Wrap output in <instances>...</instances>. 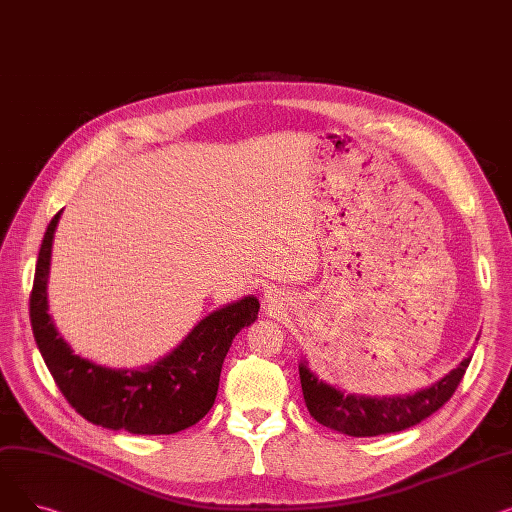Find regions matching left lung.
<instances>
[{
  "instance_id": "8db88e82",
  "label": "left lung",
  "mask_w": 512,
  "mask_h": 512,
  "mask_svg": "<svg viewBox=\"0 0 512 512\" xmlns=\"http://www.w3.org/2000/svg\"><path fill=\"white\" fill-rule=\"evenodd\" d=\"M471 363V357L461 361L446 378L407 396H355L344 394L324 382H319L311 369L301 363L299 375L305 405L311 417L338 434L353 438H371L382 434H394L409 429L429 415L442 409L454 390L459 388L463 375Z\"/></svg>"
}]
</instances>
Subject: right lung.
Instances as JSON below:
<instances>
[{
  "mask_svg": "<svg viewBox=\"0 0 512 512\" xmlns=\"http://www.w3.org/2000/svg\"><path fill=\"white\" fill-rule=\"evenodd\" d=\"M60 213L53 215L41 242L29 303L37 346L60 392L78 415L107 429L168 436L195 425L213 407L232 338L257 319L259 301L245 297L213 311L170 355L145 369H105L80 359L47 313L51 242Z\"/></svg>",
  "mask_w": 512,
  "mask_h": 512,
  "instance_id": "1",
  "label": "right lung"
}]
</instances>
